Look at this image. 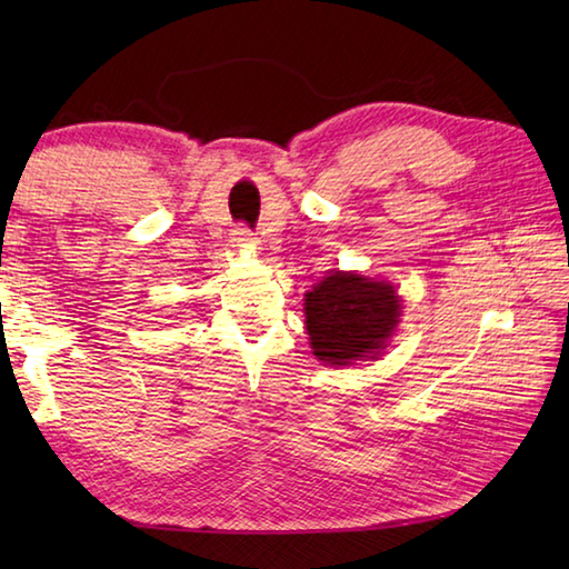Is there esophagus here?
<instances>
[{"label": "esophagus", "instance_id": "1", "mask_svg": "<svg viewBox=\"0 0 569 569\" xmlns=\"http://www.w3.org/2000/svg\"><path fill=\"white\" fill-rule=\"evenodd\" d=\"M232 244L234 247H251L253 244V232L249 227L239 224L232 229Z\"/></svg>", "mask_w": 569, "mask_h": 569}]
</instances>
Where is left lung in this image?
<instances>
[{"instance_id":"1","label":"left lung","mask_w":569,"mask_h":569,"mask_svg":"<svg viewBox=\"0 0 569 569\" xmlns=\"http://www.w3.org/2000/svg\"><path fill=\"white\" fill-rule=\"evenodd\" d=\"M398 318L396 288L352 271H330L306 293V330L312 355L325 365L377 359L401 322Z\"/></svg>"}]
</instances>
